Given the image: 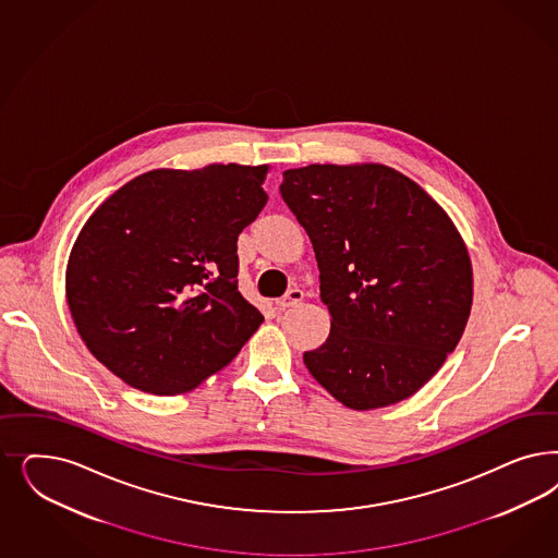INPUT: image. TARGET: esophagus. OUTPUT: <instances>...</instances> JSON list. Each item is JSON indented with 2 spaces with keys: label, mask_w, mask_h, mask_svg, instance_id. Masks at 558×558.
Segmentation results:
<instances>
[{
  "label": "esophagus",
  "mask_w": 558,
  "mask_h": 558,
  "mask_svg": "<svg viewBox=\"0 0 558 558\" xmlns=\"http://www.w3.org/2000/svg\"><path fill=\"white\" fill-rule=\"evenodd\" d=\"M304 300V291L302 289H289L286 293V298H281L277 302V310H289V307H295L298 304H302Z\"/></svg>",
  "instance_id": "obj_1"
}]
</instances>
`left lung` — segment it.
<instances>
[{
  "mask_svg": "<svg viewBox=\"0 0 558 558\" xmlns=\"http://www.w3.org/2000/svg\"><path fill=\"white\" fill-rule=\"evenodd\" d=\"M281 195L320 269L330 335L304 353L310 374L353 411L418 392L466 328L472 263L451 217L384 163H310Z\"/></svg>",
  "mask_w": 558,
  "mask_h": 558,
  "instance_id": "obj_1",
  "label": "left lung"
}]
</instances>
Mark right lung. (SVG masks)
<instances>
[{"mask_svg":"<svg viewBox=\"0 0 558 558\" xmlns=\"http://www.w3.org/2000/svg\"><path fill=\"white\" fill-rule=\"evenodd\" d=\"M270 166L158 168L129 180L73 242L65 295L88 351L131 388L184 395L263 324L238 291V235Z\"/></svg>","mask_w":558,"mask_h":558,"instance_id":"right-lung-1","label":"right lung"}]
</instances>
